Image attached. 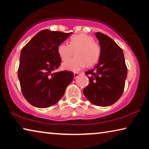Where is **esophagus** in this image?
I'll return each mask as SVG.
<instances>
[{
  "mask_svg": "<svg viewBox=\"0 0 149 149\" xmlns=\"http://www.w3.org/2000/svg\"><path fill=\"white\" fill-rule=\"evenodd\" d=\"M74 78H77L80 75V74H79V73H77V72H75V73H74Z\"/></svg>",
  "mask_w": 149,
  "mask_h": 149,
  "instance_id": "34e87169",
  "label": "esophagus"
}]
</instances>
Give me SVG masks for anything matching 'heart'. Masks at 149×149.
<instances>
[{"label": "heart", "instance_id": "1", "mask_svg": "<svg viewBox=\"0 0 149 149\" xmlns=\"http://www.w3.org/2000/svg\"><path fill=\"white\" fill-rule=\"evenodd\" d=\"M94 38L85 33H79L73 36L70 44L62 42L57 48V52L63 61L70 59L75 53L74 58L64 62L62 68L65 70L78 72L87 66L95 64L99 59L100 49Z\"/></svg>", "mask_w": 149, "mask_h": 149}]
</instances>
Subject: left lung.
<instances>
[{
  "mask_svg": "<svg viewBox=\"0 0 149 149\" xmlns=\"http://www.w3.org/2000/svg\"><path fill=\"white\" fill-rule=\"evenodd\" d=\"M95 35L100 46L99 61L94 68L85 72L89 85L84 88V94L93 104L108 107L122 96L127 68L123 50L114 40L100 32Z\"/></svg>",
  "mask_w": 149,
  "mask_h": 149,
  "instance_id": "1",
  "label": "left lung"
}]
</instances>
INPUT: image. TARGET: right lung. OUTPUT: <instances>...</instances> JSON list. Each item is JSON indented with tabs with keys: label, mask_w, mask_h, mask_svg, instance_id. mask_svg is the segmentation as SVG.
Listing matches in <instances>:
<instances>
[{
	"label": "right lung",
	"mask_w": 149,
	"mask_h": 149,
	"mask_svg": "<svg viewBox=\"0 0 149 149\" xmlns=\"http://www.w3.org/2000/svg\"><path fill=\"white\" fill-rule=\"evenodd\" d=\"M72 33L44 29L22 49L17 75L25 99L35 107L45 108L58 102L74 79V73L58 69L62 60L58 46Z\"/></svg>",
	"instance_id": "1"
}]
</instances>
